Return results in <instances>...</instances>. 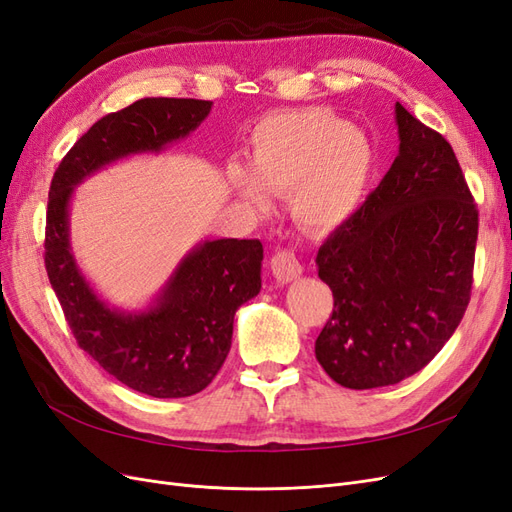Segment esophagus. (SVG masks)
<instances>
[{
  "mask_svg": "<svg viewBox=\"0 0 512 512\" xmlns=\"http://www.w3.org/2000/svg\"><path fill=\"white\" fill-rule=\"evenodd\" d=\"M271 271L277 277V282L288 284L292 280H297V277H301L303 265L299 262V258L294 256V252L280 250V252H275L271 258Z\"/></svg>",
  "mask_w": 512,
  "mask_h": 512,
  "instance_id": "34e87169",
  "label": "esophagus"
}]
</instances>
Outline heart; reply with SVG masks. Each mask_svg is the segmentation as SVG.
Here are the masks:
<instances>
[{
    "mask_svg": "<svg viewBox=\"0 0 512 512\" xmlns=\"http://www.w3.org/2000/svg\"><path fill=\"white\" fill-rule=\"evenodd\" d=\"M252 168L228 166V181L247 205L267 209L288 196L294 222L331 232L352 220L369 194L378 151L369 136L327 108H301L262 119L250 138Z\"/></svg>",
    "mask_w": 512,
    "mask_h": 512,
    "instance_id": "obj_1",
    "label": "heart"
}]
</instances>
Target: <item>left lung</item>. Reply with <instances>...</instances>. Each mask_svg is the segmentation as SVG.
Returning <instances> with one entry per match:
<instances>
[{
  "label": "left lung",
  "instance_id": "left-lung-1",
  "mask_svg": "<svg viewBox=\"0 0 512 512\" xmlns=\"http://www.w3.org/2000/svg\"><path fill=\"white\" fill-rule=\"evenodd\" d=\"M395 123L389 173L316 256L333 290L316 359L356 391L421 371L459 327L472 290L478 211L455 151L399 102Z\"/></svg>",
  "mask_w": 512,
  "mask_h": 512
}]
</instances>
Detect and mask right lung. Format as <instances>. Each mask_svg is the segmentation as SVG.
Instances as JSON below:
<instances>
[{"label": "right lung", "mask_w": 512, "mask_h": 512, "mask_svg": "<svg viewBox=\"0 0 512 512\" xmlns=\"http://www.w3.org/2000/svg\"><path fill=\"white\" fill-rule=\"evenodd\" d=\"M209 100L143 98L96 121L59 162L46 209L44 265L79 346L130 389L158 399L200 393L224 365L237 309L260 292L262 243L209 239L181 258L145 309L111 307L87 282L70 245L76 185L138 153L190 136Z\"/></svg>", "instance_id": "obj_1"}]
</instances>
